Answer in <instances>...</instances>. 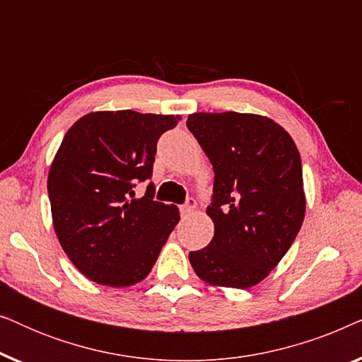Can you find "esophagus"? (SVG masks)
<instances>
[{"label":"esophagus","mask_w":362,"mask_h":362,"mask_svg":"<svg viewBox=\"0 0 362 362\" xmlns=\"http://www.w3.org/2000/svg\"><path fill=\"white\" fill-rule=\"evenodd\" d=\"M196 209V201L194 199H187L186 204L181 206V216L182 217H187L192 214V211Z\"/></svg>","instance_id":"1"}]
</instances>
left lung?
Instances as JSON below:
<instances>
[{
	"instance_id": "obj_1",
	"label": "left lung",
	"mask_w": 362,
	"mask_h": 362,
	"mask_svg": "<svg viewBox=\"0 0 362 362\" xmlns=\"http://www.w3.org/2000/svg\"><path fill=\"white\" fill-rule=\"evenodd\" d=\"M186 125L214 168L206 211L214 237L189 262L206 284L250 288L279 265L303 224L298 148L284 127L257 113H191Z\"/></svg>"
}]
</instances>
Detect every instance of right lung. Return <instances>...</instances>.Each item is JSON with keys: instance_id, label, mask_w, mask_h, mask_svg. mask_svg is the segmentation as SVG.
<instances>
[{"instance_id": "right-lung-1", "label": "right lung", "mask_w": 362, "mask_h": 362, "mask_svg": "<svg viewBox=\"0 0 362 362\" xmlns=\"http://www.w3.org/2000/svg\"><path fill=\"white\" fill-rule=\"evenodd\" d=\"M181 115L90 112L64 136L49 168L47 192L59 244L88 280L113 288L146 279L180 222V209L153 201L156 141Z\"/></svg>"}]
</instances>
